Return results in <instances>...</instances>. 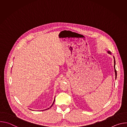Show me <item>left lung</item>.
Returning a JSON list of instances; mask_svg holds the SVG:
<instances>
[{
    "mask_svg": "<svg viewBox=\"0 0 127 127\" xmlns=\"http://www.w3.org/2000/svg\"><path fill=\"white\" fill-rule=\"evenodd\" d=\"M107 53L109 54H111V52L110 51H107ZM114 69H115V75H116V79L117 78V71L116 70V68H115V65H116V61H115V57H114Z\"/></svg>",
    "mask_w": 127,
    "mask_h": 127,
    "instance_id": "8db88e82",
    "label": "left lung"
}]
</instances>
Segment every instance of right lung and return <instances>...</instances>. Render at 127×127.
Listing matches in <instances>:
<instances>
[{"label": "right lung", "mask_w": 127, "mask_h": 127, "mask_svg": "<svg viewBox=\"0 0 127 127\" xmlns=\"http://www.w3.org/2000/svg\"><path fill=\"white\" fill-rule=\"evenodd\" d=\"M54 101H55V99H54V101H53V103H52V105H51V106H50V107H49V108H47V109H46V110H48V109H49V108H50V107H52V105H53V104H54Z\"/></svg>", "instance_id": "1"}]
</instances>
